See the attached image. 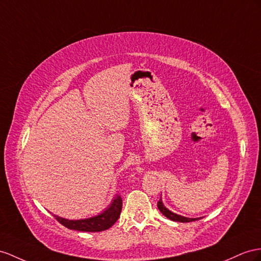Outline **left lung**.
I'll return each mask as SVG.
<instances>
[{
	"label": "left lung",
	"instance_id": "8db88e82",
	"mask_svg": "<svg viewBox=\"0 0 261 261\" xmlns=\"http://www.w3.org/2000/svg\"><path fill=\"white\" fill-rule=\"evenodd\" d=\"M158 208L160 210V212H161L165 217H168V218L171 219V220H174V222L190 223V222H194V220H197V219H198V218H188V217H183V216H181V215H177V214L172 213L171 211H169V210L166 208V207L163 205L161 198H160L159 202H158Z\"/></svg>",
	"mask_w": 261,
	"mask_h": 261
}]
</instances>
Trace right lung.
<instances>
[{
    "mask_svg": "<svg viewBox=\"0 0 261 261\" xmlns=\"http://www.w3.org/2000/svg\"><path fill=\"white\" fill-rule=\"evenodd\" d=\"M121 210H122V198L121 196L118 195L115 199H113V202L110 205L109 208L96 217L80 219V220H68L58 216H55V218L62 225H64L69 229L96 232V231H102L110 228V227L118 220L120 213H121Z\"/></svg>",
    "mask_w": 261,
    "mask_h": 261,
    "instance_id": "obj_1",
    "label": "right lung"
}]
</instances>
